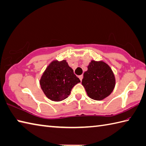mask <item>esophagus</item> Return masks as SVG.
I'll return each instance as SVG.
<instances>
[{
	"label": "esophagus",
	"mask_w": 146,
	"mask_h": 146,
	"mask_svg": "<svg viewBox=\"0 0 146 146\" xmlns=\"http://www.w3.org/2000/svg\"><path fill=\"white\" fill-rule=\"evenodd\" d=\"M78 77H79V78H80V80L82 81V78H83V77H84V76L82 75H80V76H79Z\"/></svg>",
	"instance_id": "obj_1"
}]
</instances>
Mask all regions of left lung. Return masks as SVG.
Listing matches in <instances>:
<instances>
[{
    "label": "left lung",
    "instance_id": "1",
    "mask_svg": "<svg viewBox=\"0 0 146 146\" xmlns=\"http://www.w3.org/2000/svg\"><path fill=\"white\" fill-rule=\"evenodd\" d=\"M82 84L89 98L100 101L112 93L115 86V78L107 63L92 60L84 73Z\"/></svg>",
    "mask_w": 146,
    "mask_h": 146
}]
</instances>
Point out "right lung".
<instances>
[{"label":"right lung","instance_id":"obj_1","mask_svg":"<svg viewBox=\"0 0 146 146\" xmlns=\"http://www.w3.org/2000/svg\"><path fill=\"white\" fill-rule=\"evenodd\" d=\"M79 82L80 79L74 74L66 60H54L50 62L39 80L44 94L54 102L67 98L73 87Z\"/></svg>","mask_w":146,"mask_h":146}]
</instances>
